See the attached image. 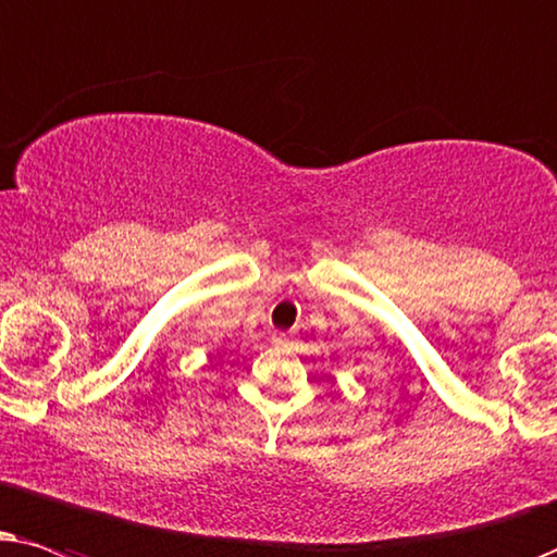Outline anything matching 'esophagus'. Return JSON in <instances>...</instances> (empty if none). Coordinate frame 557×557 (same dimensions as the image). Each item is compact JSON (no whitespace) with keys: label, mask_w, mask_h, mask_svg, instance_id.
I'll use <instances>...</instances> for the list:
<instances>
[{"label":"esophagus","mask_w":557,"mask_h":557,"mask_svg":"<svg viewBox=\"0 0 557 557\" xmlns=\"http://www.w3.org/2000/svg\"><path fill=\"white\" fill-rule=\"evenodd\" d=\"M272 344L274 346H290V336H287V333H283V331H277L272 336Z\"/></svg>","instance_id":"34e87169"}]
</instances>
